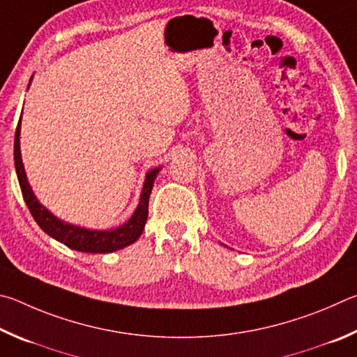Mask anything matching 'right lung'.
<instances>
[{
  "label": "right lung",
  "instance_id": "obj_1",
  "mask_svg": "<svg viewBox=\"0 0 357 357\" xmlns=\"http://www.w3.org/2000/svg\"><path fill=\"white\" fill-rule=\"evenodd\" d=\"M33 79V77H31ZM31 84V81H29ZM28 84V86H29ZM20 125L22 117L18 121L17 131H15V141H14V160H15V171L18 177V183H20L22 195L24 202H26L28 208L33 215L34 221L39 224V227L52 238L58 240L67 248L75 249L79 252H91V254H108L123 249L139 238L144 226H146L147 216H149V197L153 188V182L156 175L161 171V167H155L152 171L146 174V180H144V186L141 191L139 204L135 210V213L130 216V220L119 226L116 229L109 230H92L86 227L75 226V224L66 222L54 216L52 211L39 202L36 197L33 188L28 182L26 172H24V166L22 161V152H20Z\"/></svg>",
  "mask_w": 357,
  "mask_h": 357
}]
</instances>
